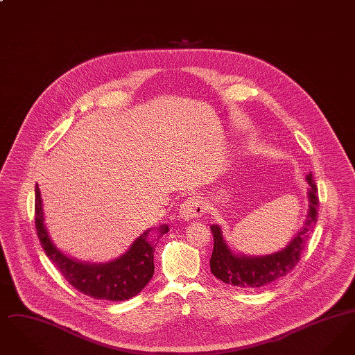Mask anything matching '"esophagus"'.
<instances>
[{"mask_svg": "<svg viewBox=\"0 0 355 355\" xmlns=\"http://www.w3.org/2000/svg\"><path fill=\"white\" fill-rule=\"evenodd\" d=\"M205 205L200 197H189L180 207V217L182 220H194L205 213Z\"/></svg>", "mask_w": 355, "mask_h": 355, "instance_id": "esophagus-1", "label": "esophagus"}]
</instances>
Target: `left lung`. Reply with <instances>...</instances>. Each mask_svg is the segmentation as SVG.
I'll use <instances>...</instances> for the list:
<instances>
[{"mask_svg":"<svg viewBox=\"0 0 355 355\" xmlns=\"http://www.w3.org/2000/svg\"><path fill=\"white\" fill-rule=\"evenodd\" d=\"M309 189V213L304 227L291 239L281 252L262 255L246 257L234 254L223 239L218 225H211V234L214 238V249L210 258V270L225 284L242 288H255L268 286L274 281L285 277L300 262L304 243L314 230L318 216V187L315 185L311 173L306 177Z\"/></svg>","mask_w":355,"mask_h":355,"instance_id":"1","label":"left lung"}]
</instances>
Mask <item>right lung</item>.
Segmentation results:
<instances>
[{"label":"right lung","mask_w":355,"mask_h":355,"mask_svg":"<svg viewBox=\"0 0 355 355\" xmlns=\"http://www.w3.org/2000/svg\"><path fill=\"white\" fill-rule=\"evenodd\" d=\"M35 230L42 249L51 262L61 271L69 284L86 295L102 301H125L137 295L149 284L154 274V250L155 241L149 239L146 230L138 236L130 249L117 259L96 265L78 262L61 253L51 242L48 229L44 223V210L40 187L35 185L34 202ZM157 239L168 233V225L159 226Z\"/></svg>","instance_id":"right-lung-1"}]
</instances>
